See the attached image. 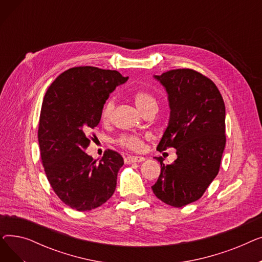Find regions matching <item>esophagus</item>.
<instances>
[{
    "label": "esophagus",
    "instance_id": "1",
    "mask_svg": "<svg viewBox=\"0 0 262 262\" xmlns=\"http://www.w3.org/2000/svg\"><path fill=\"white\" fill-rule=\"evenodd\" d=\"M144 160H145V158L142 157V156H128V157L124 159V161H125L126 164L135 163V162H142Z\"/></svg>",
    "mask_w": 262,
    "mask_h": 262
}]
</instances>
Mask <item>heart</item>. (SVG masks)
<instances>
[{
	"label": "heart",
	"mask_w": 262,
	"mask_h": 262,
	"mask_svg": "<svg viewBox=\"0 0 262 262\" xmlns=\"http://www.w3.org/2000/svg\"><path fill=\"white\" fill-rule=\"evenodd\" d=\"M133 99L135 101L136 106L138 107V109L142 114H145L148 112L149 109L152 108H157V101L154 98V96L143 90H139L134 93ZM115 109V100L114 99H109L103 106L102 112H101V117L103 121H108L113 115V112ZM119 144H121L124 147L132 148L135 150H139L143 147V140L139 137L137 136H132V135H123L121 136L119 140Z\"/></svg>",
	"instance_id": "b5f03b06"
}]
</instances>
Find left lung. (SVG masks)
<instances>
[{"instance_id": "obj_1", "label": "left lung", "mask_w": 262, "mask_h": 262, "mask_svg": "<svg viewBox=\"0 0 262 262\" xmlns=\"http://www.w3.org/2000/svg\"><path fill=\"white\" fill-rule=\"evenodd\" d=\"M166 89L170 107L168 126L157 146L176 148V160L160 162L154 194L173 207L198 201L219 173L226 143L225 105L214 82L191 69L154 75Z\"/></svg>"}]
</instances>
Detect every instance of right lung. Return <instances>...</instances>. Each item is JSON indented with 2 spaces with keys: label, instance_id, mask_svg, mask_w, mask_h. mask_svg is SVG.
<instances>
[{
  "label": "right lung",
  "instance_id": "1",
  "mask_svg": "<svg viewBox=\"0 0 262 262\" xmlns=\"http://www.w3.org/2000/svg\"><path fill=\"white\" fill-rule=\"evenodd\" d=\"M115 70L76 67L49 87L41 107L38 142L48 181L69 207L88 211L113 196L124 160L107 149L96 162L85 153L109 94L126 82Z\"/></svg>",
  "mask_w": 262,
  "mask_h": 262
}]
</instances>
